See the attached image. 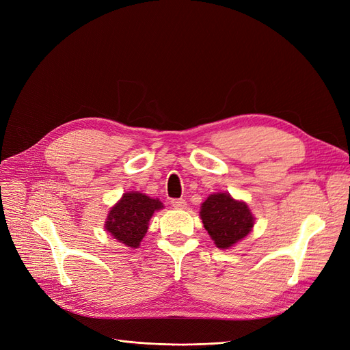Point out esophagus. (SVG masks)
<instances>
[{
  "label": "esophagus",
  "instance_id": "obj_1",
  "mask_svg": "<svg viewBox=\"0 0 350 350\" xmlns=\"http://www.w3.org/2000/svg\"><path fill=\"white\" fill-rule=\"evenodd\" d=\"M171 204L175 207V208H185L187 207V201L184 198H174L171 201Z\"/></svg>",
  "mask_w": 350,
  "mask_h": 350
}]
</instances>
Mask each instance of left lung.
Here are the masks:
<instances>
[{"label":"left lung","mask_w":350,"mask_h":350,"mask_svg":"<svg viewBox=\"0 0 350 350\" xmlns=\"http://www.w3.org/2000/svg\"><path fill=\"white\" fill-rule=\"evenodd\" d=\"M200 217L207 234L220 250L234 247L254 226V216L247 203L232 198L226 193L208 196L201 204Z\"/></svg>","instance_id":"1"}]
</instances>
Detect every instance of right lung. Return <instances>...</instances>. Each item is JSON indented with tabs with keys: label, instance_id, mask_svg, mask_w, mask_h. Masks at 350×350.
<instances>
[{
	"label": "right lung",
	"instance_id": "1",
	"mask_svg": "<svg viewBox=\"0 0 350 350\" xmlns=\"http://www.w3.org/2000/svg\"><path fill=\"white\" fill-rule=\"evenodd\" d=\"M163 208L157 198H150L139 191L125 193L105 221V229L125 247L139 248L149 229V220L156 210Z\"/></svg>",
	"mask_w": 350,
	"mask_h": 350
}]
</instances>
